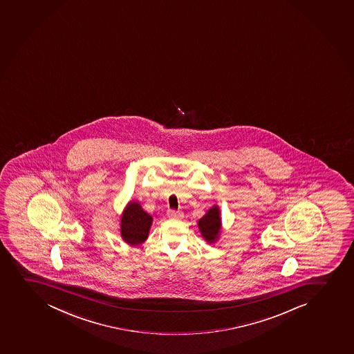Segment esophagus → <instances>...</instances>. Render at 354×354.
Segmentation results:
<instances>
[{"mask_svg": "<svg viewBox=\"0 0 354 354\" xmlns=\"http://www.w3.org/2000/svg\"><path fill=\"white\" fill-rule=\"evenodd\" d=\"M167 215L169 216V217H178V216H180V212L171 209V210H168Z\"/></svg>", "mask_w": 354, "mask_h": 354, "instance_id": "1", "label": "esophagus"}]
</instances>
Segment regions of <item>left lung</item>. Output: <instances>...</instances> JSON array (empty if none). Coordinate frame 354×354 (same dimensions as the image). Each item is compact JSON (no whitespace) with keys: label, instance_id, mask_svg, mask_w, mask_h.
I'll list each match as a JSON object with an SVG mask.
<instances>
[{"label":"left lung","instance_id":"8db88e82","mask_svg":"<svg viewBox=\"0 0 354 354\" xmlns=\"http://www.w3.org/2000/svg\"><path fill=\"white\" fill-rule=\"evenodd\" d=\"M198 227L203 238H205V241L209 243L215 241L216 238L218 237L219 230H221V216H219V209L216 205L207 212V215L203 216L198 221Z\"/></svg>","mask_w":354,"mask_h":354}]
</instances>
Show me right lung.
I'll list each match as a JSON object with an SVG mask.
<instances>
[{"label": "right lung", "mask_w": 354, "mask_h": 354, "mask_svg": "<svg viewBox=\"0 0 354 354\" xmlns=\"http://www.w3.org/2000/svg\"><path fill=\"white\" fill-rule=\"evenodd\" d=\"M120 234L128 244L139 245L149 236L152 217L142 210L139 203L130 202L122 216Z\"/></svg>", "instance_id": "1"}]
</instances>
